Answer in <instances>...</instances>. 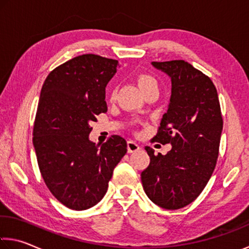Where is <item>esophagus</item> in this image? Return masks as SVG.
I'll return each mask as SVG.
<instances>
[{"instance_id":"34e87169","label":"esophagus","mask_w":249,"mask_h":249,"mask_svg":"<svg viewBox=\"0 0 249 249\" xmlns=\"http://www.w3.org/2000/svg\"><path fill=\"white\" fill-rule=\"evenodd\" d=\"M139 149H141V146L139 145L137 142L133 141V140H129L127 142V151H128V153H135V152L139 151Z\"/></svg>"}]
</instances>
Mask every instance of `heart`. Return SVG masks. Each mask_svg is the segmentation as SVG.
<instances>
[{"label": "heart", "instance_id": "heart-1", "mask_svg": "<svg viewBox=\"0 0 249 249\" xmlns=\"http://www.w3.org/2000/svg\"><path fill=\"white\" fill-rule=\"evenodd\" d=\"M137 82H139L140 88L143 89V92L148 89H157L159 88V83L157 80L152 75L149 74H141L137 77ZM115 95V92H112V98Z\"/></svg>", "mask_w": 249, "mask_h": 249}]
</instances>
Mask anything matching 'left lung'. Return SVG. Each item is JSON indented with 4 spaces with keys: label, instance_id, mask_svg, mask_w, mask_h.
<instances>
[{
    "label": "left lung",
    "instance_id": "1",
    "mask_svg": "<svg viewBox=\"0 0 249 249\" xmlns=\"http://www.w3.org/2000/svg\"><path fill=\"white\" fill-rule=\"evenodd\" d=\"M152 65L172 81L167 112L153 140L172 149L155 155L146 146L151 161L141 179L153 203L179 210L199 196L215 169L223 131L218 94L210 77L183 60Z\"/></svg>",
    "mask_w": 249,
    "mask_h": 249
}]
</instances>
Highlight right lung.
Returning <instances> with one entry per match:
<instances>
[{"label": "right lung", "instance_id": "1", "mask_svg": "<svg viewBox=\"0 0 249 249\" xmlns=\"http://www.w3.org/2000/svg\"><path fill=\"white\" fill-rule=\"evenodd\" d=\"M117 65L83 54L54 69L42 86L33 128L37 164L50 192L71 210H88L103 198L127 152L118 135L102 145L89 139L90 123L107 110L105 88Z\"/></svg>", "mask_w": 249, "mask_h": 249}]
</instances>
